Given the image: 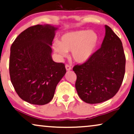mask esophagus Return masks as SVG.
<instances>
[{
  "label": "esophagus",
  "mask_w": 134,
  "mask_h": 134,
  "mask_svg": "<svg viewBox=\"0 0 134 134\" xmlns=\"http://www.w3.org/2000/svg\"><path fill=\"white\" fill-rule=\"evenodd\" d=\"M65 68H66V71H70L71 69V66L68 65H66Z\"/></svg>",
  "instance_id": "obj_1"
}]
</instances>
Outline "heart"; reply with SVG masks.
I'll use <instances>...</instances> for the list:
<instances>
[{
	"label": "heart",
	"mask_w": 134,
	"mask_h": 134,
	"mask_svg": "<svg viewBox=\"0 0 134 134\" xmlns=\"http://www.w3.org/2000/svg\"><path fill=\"white\" fill-rule=\"evenodd\" d=\"M99 41V36L94 31L74 30L62 35L60 42L55 41L52 47L60 57H65L71 51L74 61L83 63L92 57Z\"/></svg>",
	"instance_id": "1"
}]
</instances>
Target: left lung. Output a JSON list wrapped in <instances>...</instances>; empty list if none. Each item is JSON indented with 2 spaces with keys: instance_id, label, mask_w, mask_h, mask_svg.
<instances>
[{
  "instance_id": "8db88e82",
  "label": "left lung",
  "mask_w": 134,
  "mask_h": 134,
  "mask_svg": "<svg viewBox=\"0 0 134 134\" xmlns=\"http://www.w3.org/2000/svg\"><path fill=\"white\" fill-rule=\"evenodd\" d=\"M100 46L90 59L73 71L77 75L79 96L88 104H98L113 98L121 85L125 74L126 57L122 42L110 27Z\"/></svg>"
}]
</instances>
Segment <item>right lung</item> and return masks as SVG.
<instances>
[{"label": "right lung", "instance_id": "obj_1", "mask_svg": "<svg viewBox=\"0 0 134 134\" xmlns=\"http://www.w3.org/2000/svg\"><path fill=\"white\" fill-rule=\"evenodd\" d=\"M57 29L49 24L30 27L11 46V82L18 96L30 104L49 103L66 72L65 65L56 63L52 58L51 46Z\"/></svg>", "mask_w": 134, "mask_h": 134}]
</instances>
